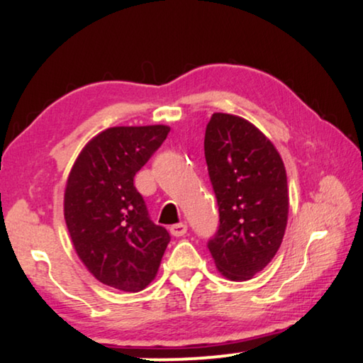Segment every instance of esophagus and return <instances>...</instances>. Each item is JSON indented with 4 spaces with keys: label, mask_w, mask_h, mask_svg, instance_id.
Masks as SVG:
<instances>
[{
    "label": "esophagus",
    "mask_w": 363,
    "mask_h": 363,
    "mask_svg": "<svg viewBox=\"0 0 363 363\" xmlns=\"http://www.w3.org/2000/svg\"><path fill=\"white\" fill-rule=\"evenodd\" d=\"M186 231H188V226L185 225V223H177V225H173V226H170V233H172V236H183V235H186Z\"/></svg>",
    "instance_id": "34e87169"
}]
</instances>
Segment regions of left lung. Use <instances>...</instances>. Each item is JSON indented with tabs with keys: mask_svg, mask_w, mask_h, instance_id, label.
Masks as SVG:
<instances>
[{
	"mask_svg": "<svg viewBox=\"0 0 363 363\" xmlns=\"http://www.w3.org/2000/svg\"><path fill=\"white\" fill-rule=\"evenodd\" d=\"M205 158L220 208V230L208 242L216 269L247 281L269 264L284 238L289 191L274 143L246 118L215 112Z\"/></svg>",
	"mask_w": 363,
	"mask_h": 363,
	"instance_id": "obj_1",
	"label": "left lung"
}]
</instances>
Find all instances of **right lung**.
Segmentation results:
<instances>
[{
    "label": "right lung",
    "mask_w": 363,
    "mask_h": 363,
    "mask_svg": "<svg viewBox=\"0 0 363 363\" xmlns=\"http://www.w3.org/2000/svg\"><path fill=\"white\" fill-rule=\"evenodd\" d=\"M168 132V125L106 128L84 145L67 177L64 220L74 250L87 271L113 289H145L170 241L133 186Z\"/></svg>",
    "instance_id": "right-lung-1"
}]
</instances>
